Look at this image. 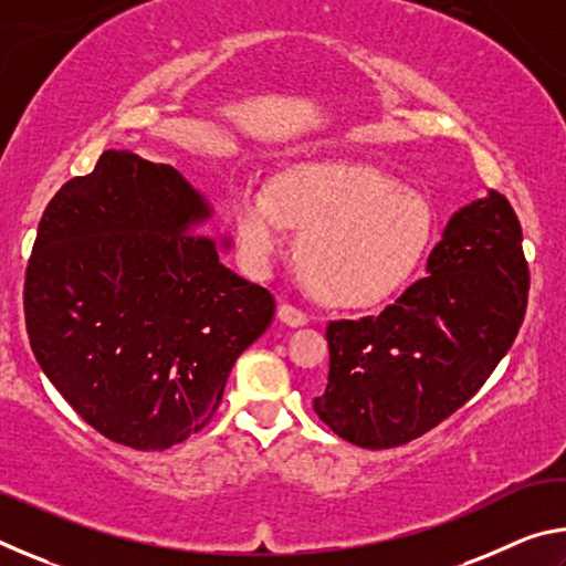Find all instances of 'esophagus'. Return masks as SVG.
<instances>
[{
    "mask_svg": "<svg viewBox=\"0 0 566 566\" xmlns=\"http://www.w3.org/2000/svg\"><path fill=\"white\" fill-rule=\"evenodd\" d=\"M276 317H280L284 324H290V327H304L310 317L302 310H296V306L282 302L280 310H276Z\"/></svg>",
    "mask_w": 566,
    "mask_h": 566,
    "instance_id": "1",
    "label": "esophagus"
}]
</instances>
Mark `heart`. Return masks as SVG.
Returning <instances> with one entry per match:
<instances>
[{"label": "heart", "instance_id": "obj_1", "mask_svg": "<svg viewBox=\"0 0 566 566\" xmlns=\"http://www.w3.org/2000/svg\"><path fill=\"white\" fill-rule=\"evenodd\" d=\"M244 262L270 270L286 242V227L302 232L300 272L319 300L367 306L385 300L415 272L434 237L424 197L397 187L377 167L344 159L304 161L270 191L244 187L234 207Z\"/></svg>", "mask_w": 566, "mask_h": 566}]
</instances>
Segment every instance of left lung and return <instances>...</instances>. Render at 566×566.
Segmentation results:
<instances>
[{"label": "left lung", "instance_id": "1", "mask_svg": "<svg viewBox=\"0 0 566 566\" xmlns=\"http://www.w3.org/2000/svg\"><path fill=\"white\" fill-rule=\"evenodd\" d=\"M530 270L500 191L449 219L427 276L375 317L329 322L327 389L314 411L364 449L421 437L476 395L522 327Z\"/></svg>", "mask_w": 566, "mask_h": 566}]
</instances>
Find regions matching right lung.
<instances>
[{
    "label": "right lung",
    "mask_w": 566,
    "mask_h": 566,
    "mask_svg": "<svg viewBox=\"0 0 566 566\" xmlns=\"http://www.w3.org/2000/svg\"><path fill=\"white\" fill-rule=\"evenodd\" d=\"M209 219L175 167L127 149L104 151L44 209L27 334L46 379L112 442L161 452L205 429L237 357L272 324L274 296L195 234Z\"/></svg>",
    "instance_id": "right-lung-1"
}]
</instances>
